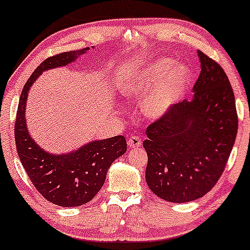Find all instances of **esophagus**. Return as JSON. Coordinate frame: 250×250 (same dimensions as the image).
<instances>
[{"label":"esophagus","mask_w":250,"mask_h":250,"mask_svg":"<svg viewBox=\"0 0 250 250\" xmlns=\"http://www.w3.org/2000/svg\"><path fill=\"white\" fill-rule=\"evenodd\" d=\"M127 145L130 148H135V147L141 146V138L138 135H132L130 139L127 140Z\"/></svg>","instance_id":"34e87169"}]
</instances>
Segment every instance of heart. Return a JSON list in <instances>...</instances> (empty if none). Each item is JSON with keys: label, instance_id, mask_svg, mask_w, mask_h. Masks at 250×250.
Wrapping results in <instances>:
<instances>
[{"label": "heart", "instance_id": "b5f03b06", "mask_svg": "<svg viewBox=\"0 0 250 250\" xmlns=\"http://www.w3.org/2000/svg\"><path fill=\"white\" fill-rule=\"evenodd\" d=\"M191 79L186 64H178L170 58H163L137 70L122 80L120 92L128 98H143V110L150 118L167 115L182 95Z\"/></svg>", "mask_w": 250, "mask_h": 250}]
</instances>
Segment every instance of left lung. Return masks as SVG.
Instances as JSON below:
<instances>
[{
  "instance_id": "obj_1",
  "label": "left lung",
  "mask_w": 250,
  "mask_h": 250,
  "mask_svg": "<svg viewBox=\"0 0 250 250\" xmlns=\"http://www.w3.org/2000/svg\"><path fill=\"white\" fill-rule=\"evenodd\" d=\"M200 74L193 97L175 104L147 127V186L161 199H198L219 180L238 133L229 80L219 63L198 51Z\"/></svg>"
}]
</instances>
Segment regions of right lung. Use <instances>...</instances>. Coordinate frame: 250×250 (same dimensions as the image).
Wrapping results in <instances>:
<instances>
[{"instance_id": "obj_1", "label": "right lung", "mask_w": 250, "mask_h": 250, "mask_svg": "<svg viewBox=\"0 0 250 250\" xmlns=\"http://www.w3.org/2000/svg\"><path fill=\"white\" fill-rule=\"evenodd\" d=\"M89 47L47 58L37 67L21 90L15 122V141L18 156L27 176L48 202L63 208L81 206L96 196L103 187L107 169L127 149L123 135L91 141L81 148L66 154H51L31 138L26 126L27 92L40 74L55 67L66 66Z\"/></svg>"}]
</instances>
